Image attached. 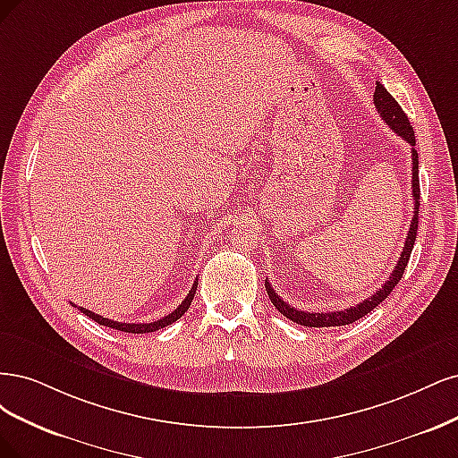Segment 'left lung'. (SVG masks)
I'll list each match as a JSON object with an SVG mask.
<instances>
[{"mask_svg": "<svg viewBox=\"0 0 458 458\" xmlns=\"http://www.w3.org/2000/svg\"><path fill=\"white\" fill-rule=\"evenodd\" d=\"M373 100H375V108L378 110L382 120L386 122V125L397 132L403 140H407L412 148H411V159H412V199H415V211H412V220H411V226H409V232L405 235V245H403V250L400 255V260H397L394 272L390 274L388 282L382 285L375 294H371V297L365 299L363 302L352 306V308H346V310H338V312H302V310H297L289 306L279 294L274 291V287L270 285V282L267 279V293L268 297L272 301V304L282 312L285 318H289L291 321L299 323V326H304V327H341V326H348V323H353L358 321L360 318L367 316L371 310H375L382 301H385L388 294L394 291V287L400 284V279L403 276V270L407 267L409 262V257H411V250H412V245H415V238H417V228H419V199H420V184H419V154L415 150V132H412V125L409 122V117L405 115V112L402 110V106L397 105V100L385 89V85H382L380 81H377V87H375V95H373Z\"/></svg>", "mask_w": 458, "mask_h": 458, "instance_id": "left-lung-1", "label": "left lung"}]
</instances>
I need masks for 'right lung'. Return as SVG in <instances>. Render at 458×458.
<instances>
[{
	"label": "right lung",
	"instance_id": "1",
	"mask_svg": "<svg viewBox=\"0 0 458 458\" xmlns=\"http://www.w3.org/2000/svg\"><path fill=\"white\" fill-rule=\"evenodd\" d=\"M196 289H198V279L194 282V285H191V289H190V293L186 294V299L179 304V308L174 310V312H171V314H167V316H164L161 319H157V321H152V323H122V321H114V319H108V318H102V316H98V314H95V312H91V310H85V308H81V306H76L80 312H83L85 316H89L91 319H95L98 326H106V327H112V329H117V331H125V333H152V331H157V329H164V327H167V326H171V323H174L176 319H179L186 310L190 308V304H191V301H194V294H196ZM73 304V302H72Z\"/></svg>",
	"mask_w": 458,
	"mask_h": 458
}]
</instances>
